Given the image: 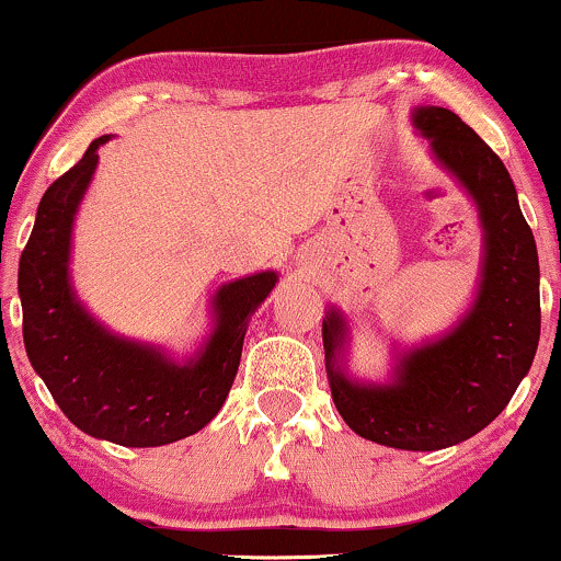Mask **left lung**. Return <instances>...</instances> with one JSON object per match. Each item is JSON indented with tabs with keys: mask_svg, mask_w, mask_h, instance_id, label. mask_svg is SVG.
<instances>
[{
	"mask_svg": "<svg viewBox=\"0 0 561 561\" xmlns=\"http://www.w3.org/2000/svg\"><path fill=\"white\" fill-rule=\"evenodd\" d=\"M413 119L481 208L485 261L476 306L444 340L404 355L389 387H360L342 374L345 321L336 310L321 334L332 397L347 426L383 447L434 451L476 436L507 408L536 357L541 298L536 240L502 159L455 112L421 106Z\"/></svg>",
	"mask_w": 561,
	"mask_h": 561,
	"instance_id": "8db88e82",
	"label": "left lung"
}]
</instances>
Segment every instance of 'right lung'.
I'll return each instance as SVG.
<instances>
[{
  "mask_svg": "<svg viewBox=\"0 0 561 561\" xmlns=\"http://www.w3.org/2000/svg\"><path fill=\"white\" fill-rule=\"evenodd\" d=\"M106 140L110 135L93 140L38 204L18 272L23 342L54 402L80 431L123 447H161L201 431L221 410L248 316L272 293L276 274L245 276L216 293V329L187 366L104 332L72 295L67 259L72 219Z\"/></svg>",
  "mask_w": 561,
  "mask_h": 561,
  "instance_id": "1",
  "label": "right lung"
}]
</instances>
